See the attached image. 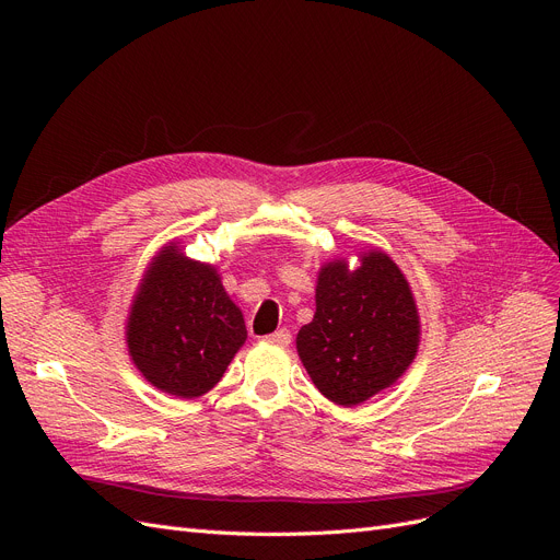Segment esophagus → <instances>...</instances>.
<instances>
[{
  "label": "esophagus",
  "instance_id": "1",
  "mask_svg": "<svg viewBox=\"0 0 560 560\" xmlns=\"http://www.w3.org/2000/svg\"><path fill=\"white\" fill-rule=\"evenodd\" d=\"M265 340L272 342V345H281V347H288V345H290V340H292V336H290V331H288V329H277L275 334L265 336Z\"/></svg>",
  "mask_w": 560,
  "mask_h": 560
}]
</instances>
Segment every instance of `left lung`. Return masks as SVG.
<instances>
[{
	"label": "left lung",
	"instance_id": "1",
	"mask_svg": "<svg viewBox=\"0 0 560 560\" xmlns=\"http://www.w3.org/2000/svg\"><path fill=\"white\" fill-rule=\"evenodd\" d=\"M298 354L315 388L338 406H359L397 384L420 347V313L399 265L381 249L322 265L315 315L298 334Z\"/></svg>",
	"mask_w": 560,
	"mask_h": 560
}]
</instances>
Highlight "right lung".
<instances>
[{"label": "right lung", "instance_id": "1", "mask_svg": "<svg viewBox=\"0 0 560 560\" xmlns=\"http://www.w3.org/2000/svg\"><path fill=\"white\" fill-rule=\"evenodd\" d=\"M247 340L243 311L231 302L218 268L167 243L147 265L127 317L136 370L179 399L209 393Z\"/></svg>", "mask_w": 560, "mask_h": 560}]
</instances>
